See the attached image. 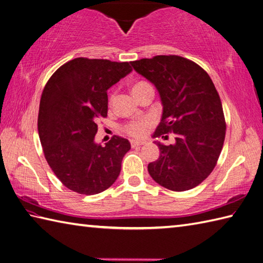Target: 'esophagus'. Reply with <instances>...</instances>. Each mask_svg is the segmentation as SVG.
Instances as JSON below:
<instances>
[{"instance_id": "34e87169", "label": "esophagus", "mask_w": 263, "mask_h": 263, "mask_svg": "<svg viewBox=\"0 0 263 263\" xmlns=\"http://www.w3.org/2000/svg\"><path fill=\"white\" fill-rule=\"evenodd\" d=\"M143 143H144V142H143V141H140V140H131V146H132V148L142 146Z\"/></svg>"}]
</instances>
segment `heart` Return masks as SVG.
Here are the masks:
<instances>
[{
	"instance_id": "1",
	"label": "heart",
	"mask_w": 263,
	"mask_h": 263,
	"mask_svg": "<svg viewBox=\"0 0 263 263\" xmlns=\"http://www.w3.org/2000/svg\"><path fill=\"white\" fill-rule=\"evenodd\" d=\"M147 85H148V83L143 82V81L136 82L131 88L133 95L136 96L138 91ZM111 99H113V97H111ZM150 124H152V121H150L149 119H144V120L137 121V122H131V123H128V124H126L124 126V131L126 133H128L130 136H133V137H141V136L144 135V133H146L147 128L150 126Z\"/></svg>"
}]
</instances>
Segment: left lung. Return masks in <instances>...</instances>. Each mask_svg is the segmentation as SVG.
<instances>
[{"label":"left lung","mask_w":263,"mask_h":263,"mask_svg":"<svg viewBox=\"0 0 263 263\" xmlns=\"http://www.w3.org/2000/svg\"><path fill=\"white\" fill-rule=\"evenodd\" d=\"M157 89L163 114L154 138L175 133V143L158 141L159 158L148 165L150 176L172 191H186L215 168L225 140L222 106L209 74L177 55H158L131 62ZM167 137V136H166Z\"/></svg>","instance_id":"left-lung-1"}]
</instances>
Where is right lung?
Segmentation results:
<instances>
[{"label":"right lung","mask_w":263,"mask_h":263,"mask_svg":"<svg viewBox=\"0 0 263 263\" xmlns=\"http://www.w3.org/2000/svg\"><path fill=\"white\" fill-rule=\"evenodd\" d=\"M131 71L127 62L78 58L55 71L44 88L39 139L54 174L72 191L97 194L120 175L130 142L114 136L102 147L95 136L97 121L107 116V90Z\"/></svg>","instance_id":"add662e5"}]
</instances>
